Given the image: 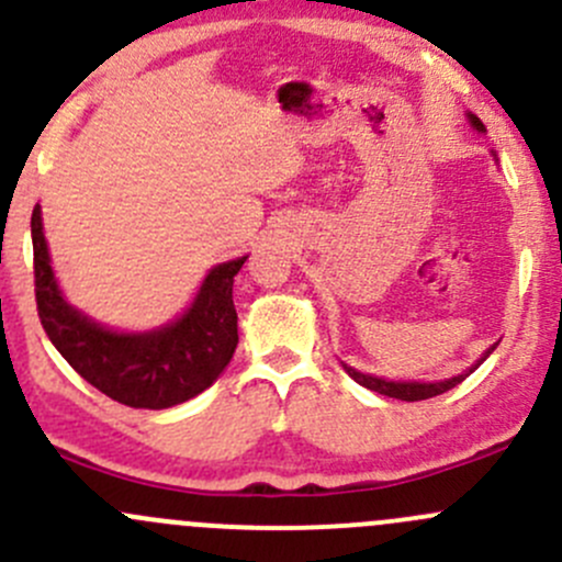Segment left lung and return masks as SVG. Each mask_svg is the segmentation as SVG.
Here are the masks:
<instances>
[{"instance_id":"left-lung-1","label":"left lung","mask_w":562,"mask_h":562,"mask_svg":"<svg viewBox=\"0 0 562 562\" xmlns=\"http://www.w3.org/2000/svg\"><path fill=\"white\" fill-rule=\"evenodd\" d=\"M468 119H470V124H473V127L479 130V133H486V127H484V124H481V119H479V116H473V113H468ZM495 345H497V342H495ZM495 345H492V348L486 350V353L481 356V359L475 361V364L470 367V370L464 372V375H454V378H449V381H438V383H416V381H386V378L364 375V372L353 370V367H348V364H342V367H345V372H348V375L353 378L356 383H361V386H364V389H370V391H378V394H383V396H394V400H402V402H418V400H429V396L446 394V391H449V389H454L457 383H462L464 378L470 375V372H475V370H479L481 364H484V361H486V356H490L492 350H495Z\"/></svg>"}]
</instances>
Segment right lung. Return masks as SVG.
<instances>
[{
  "mask_svg": "<svg viewBox=\"0 0 562 562\" xmlns=\"http://www.w3.org/2000/svg\"><path fill=\"white\" fill-rule=\"evenodd\" d=\"M37 315L54 348L87 383L127 407L162 411L220 378L239 342L234 277L245 258L214 266L179 321L144 334L111 331L65 302L50 269L40 206L32 212Z\"/></svg>",
  "mask_w": 562,
  "mask_h": 562,
  "instance_id": "1",
  "label": "right lung"
}]
</instances>
